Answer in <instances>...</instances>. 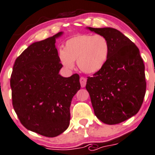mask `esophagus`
I'll use <instances>...</instances> for the list:
<instances>
[{
    "instance_id": "34e87169",
    "label": "esophagus",
    "mask_w": 155,
    "mask_h": 155,
    "mask_svg": "<svg viewBox=\"0 0 155 155\" xmlns=\"http://www.w3.org/2000/svg\"><path fill=\"white\" fill-rule=\"evenodd\" d=\"M79 81H80V85H81V87H85L86 86V79L85 77H80V79H79Z\"/></svg>"
}]
</instances>
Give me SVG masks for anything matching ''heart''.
I'll return each instance as SVG.
<instances>
[{
    "instance_id": "obj_1",
    "label": "heart",
    "mask_w": 155,
    "mask_h": 155,
    "mask_svg": "<svg viewBox=\"0 0 155 155\" xmlns=\"http://www.w3.org/2000/svg\"><path fill=\"white\" fill-rule=\"evenodd\" d=\"M110 50L108 40L99 34H78L65 43L59 53V60L65 68L72 69L74 61L85 73H95L105 66Z\"/></svg>"
}]
</instances>
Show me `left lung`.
Instances as JSON below:
<instances>
[{"mask_svg": "<svg viewBox=\"0 0 155 155\" xmlns=\"http://www.w3.org/2000/svg\"><path fill=\"white\" fill-rule=\"evenodd\" d=\"M88 29L105 37L110 46L105 66L86 82L94 112L103 123H121L136 115L144 101V62L136 45L116 29Z\"/></svg>", "mask_w": 155, "mask_h": 155, "instance_id": "1", "label": "left lung"}]
</instances>
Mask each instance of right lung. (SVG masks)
I'll use <instances>...</instances> for the list:
<instances>
[{
	"mask_svg": "<svg viewBox=\"0 0 155 155\" xmlns=\"http://www.w3.org/2000/svg\"><path fill=\"white\" fill-rule=\"evenodd\" d=\"M62 34L29 46L16 59L11 76L13 107L21 124L50 138L69 127L72 99L81 87L77 73L59 74L63 65L55 43Z\"/></svg>",
	"mask_w": 155,
	"mask_h": 155,
	"instance_id": "obj_1",
	"label": "right lung"
}]
</instances>
